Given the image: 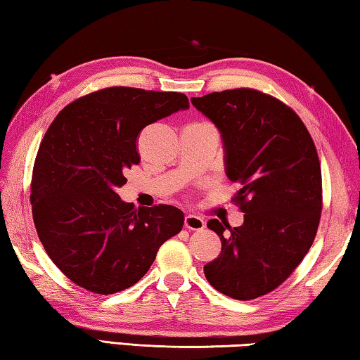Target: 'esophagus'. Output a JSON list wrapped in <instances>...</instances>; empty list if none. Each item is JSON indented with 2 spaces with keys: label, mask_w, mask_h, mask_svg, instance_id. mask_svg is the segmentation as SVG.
Returning <instances> with one entry per match:
<instances>
[{
  "label": "esophagus",
  "mask_w": 360,
  "mask_h": 360,
  "mask_svg": "<svg viewBox=\"0 0 360 360\" xmlns=\"http://www.w3.org/2000/svg\"><path fill=\"white\" fill-rule=\"evenodd\" d=\"M185 228L190 231H200L205 228V221L200 217L196 215H186L185 217Z\"/></svg>",
  "instance_id": "1"
}]
</instances>
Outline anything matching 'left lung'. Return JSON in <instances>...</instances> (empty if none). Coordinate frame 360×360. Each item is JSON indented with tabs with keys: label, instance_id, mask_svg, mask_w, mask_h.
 Here are the masks:
<instances>
[{
	"label": "left lung",
	"instance_id": "1",
	"mask_svg": "<svg viewBox=\"0 0 360 360\" xmlns=\"http://www.w3.org/2000/svg\"><path fill=\"white\" fill-rule=\"evenodd\" d=\"M217 126L224 170L240 190L234 196L243 224L210 219L221 253L204 274L217 291L251 300L278 288L310 250L316 236L323 185L310 132L281 101L251 88L193 98Z\"/></svg>",
	"mask_w": 360,
	"mask_h": 360
}]
</instances>
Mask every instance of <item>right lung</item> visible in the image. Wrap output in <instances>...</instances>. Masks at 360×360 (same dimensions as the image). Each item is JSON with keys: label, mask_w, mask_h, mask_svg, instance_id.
<instances>
[{"label": "right lung", "mask_w": 360, "mask_h": 360, "mask_svg": "<svg viewBox=\"0 0 360 360\" xmlns=\"http://www.w3.org/2000/svg\"><path fill=\"white\" fill-rule=\"evenodd\" d=\"M188 107L184 93L112 86L75 99L50 124L30 199L39 240L75 285L104 295L131 288L184 228L180 209H134L117 188L126 184L124 170L141 161L139 132Z\"/></svg>", "instance_id": "obj_1"}]
</instances>
